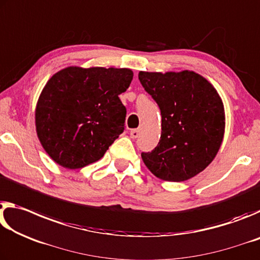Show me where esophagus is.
I'll return each mask as SVG.
<instances>
[{
	"mask_svg": "<svg viewBox=\"0 0 260 260\" xmlns=\"http://www.w3.org/2000/svg\"><path fill=\"white\" fill-rule=\"evenodd\" d=\"M139 134H140V129H134V130L130 131V137L135 139V138L138 137Z\"/></svg>",
	"mask_w": 260,
	"mask_h": 260,
	"instance_id": "1",
	"label": "esophagus"
}]
</instances>
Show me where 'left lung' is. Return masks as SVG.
Wrapping results in <instances>:
<instances>
[{"label":"left lung","mask_w":260,"mask_h":260,"mask_svg":"<svg viewBox=\"0 0 260 260\" xmlns=\"http://www.w3.org/2000/svg\"><path fill=\"white\" fill-rule=\"evenodd\" d=\"M138 78L161 110L160 142L142 153L144 164L160 180H190L213 161L222 144L226 117L218 91L190 70L139 71Z\"/></svg>","instance_id":"left-lung-1"}]
</instances>
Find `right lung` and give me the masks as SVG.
<instances>
[{"mask_svg":"<svg viewBox=\"0 0 260 260\" xmlns=\"http://www.w3.org/2000/svg\"><path fill=\"white\" fill-rule=\"evenodd\" d=\"M134 77L126 68L68 67L49 78L36 107V130L57 165L78 169L100 160L124 130L118 95Z\"/></svg>","mask_w":260,"mask_h":260,"instance_id":"obj_1","label":"right lung"}]
</instances>
